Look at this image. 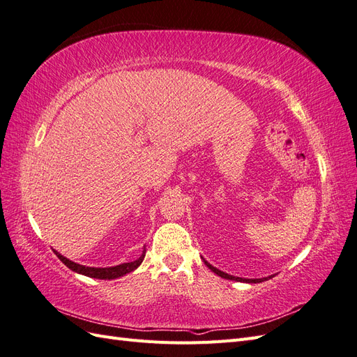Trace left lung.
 Returning a JSON list of instances; mask_svg holds the SVG:
<instances>
[{
  "mask_svg": "<svg viewBox=\"0 0 357 357\" xmlns=\"http://www.w3.org/2000/svg\"><path fill=\"white\" fill-rule=\"evenodd\" d=\"M204 262H205V261H204ZM205 265H207L214 274H218V275H220L222 278H226V280H235V282H244V283H261V282H265V280H268V278H271V277H273V275H271V277H266V278H241V277H234V275L226 274V273L220 271V269L211 266L208 262H205Z\"/></svg>",
  "mask_w": 357,
  "mask_h": 357,
  "instance_id": "left-lung-1",
  "label": "left lung"
}]
</instances>
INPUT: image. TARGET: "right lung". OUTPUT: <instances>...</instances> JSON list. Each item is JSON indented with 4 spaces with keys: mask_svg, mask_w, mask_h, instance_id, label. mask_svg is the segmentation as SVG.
<instances>
[{
    "mask_svg": "<svg viewBox=\"0 0 357 357\" xmlns=\"http://www.w3.org/2000/svg\"><path fill=\"white\" fill-rule=\"evenodd\" d=\"M56 256L59 257V261L67 265L71 271L74 273H79V274H83L86 277H92V278H100V280H112V278H117V277H122L128 273L134 271L135 268H138L139 265H142L143 259L146 256V252H143V255L139 256L137 261L134 262H126V264H121V265H116V266H112V268H91V266H84V265H79V264H74L71 261H68L67 257H63L62 255H59L58 252H55Z\"/></svg>",
    "mask_w": 357,
    "mask_h": 357,
    "instance_id": "1",
    "label": "right lung"
}]
</instances>
